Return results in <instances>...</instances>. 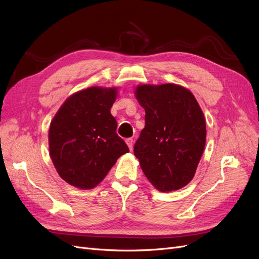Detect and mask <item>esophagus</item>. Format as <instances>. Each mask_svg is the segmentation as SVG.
<instances>
[{"instance_id": "esophagus-1", "label": "esophagus", "mask_w": 259, "mask_h": 259, "mask_svg": "<svg viewBox=\"0 0 259 259\" xmlns=\"http://www.w3.org/2000/svg\"><path fill=\"white\" fill-rule=\"evenodd\" d=\"M125 142H126V144H127V146L130 148V150L132 151L133 150V146H134V140H133V138H127L126 140H125Z\"/></svg>"}]
</instances>
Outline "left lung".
Returning a JSON list of instances; mask_svg holds the SVG:
<instances>
[{
    "label": "left lung",
    "instance_id": "left-lung-1",
    "mask_svg": "<svg viewBox=\"0 0 259 259\" xmlns=\"http://www.w3.org/2000/svg\"><path fill=\"white\" fill-rule=\"evenodd\" d=\"M136 98L146 125L134 154L156 189L178 190L192 180L204 150V115L192 93L176 84L140 85Z\"/></svg>",
    "mask_w": 259,
    "mask_h": 259
}]
</instances>
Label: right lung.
<instances>
[{
  "mask_svg": "<svg viewBox=\"0 0 259 259\" xmlns=\"http://www.w3.org/2000/svg\"><path fill=\"white\" fill-rule=\"evenodd\" d=\"M116 89L90 88L70 96L51 123L50 154L60 177L92 189L130 149L110 113Z\"/></svg>",
  "mask_w": 259,
  "mask_h": 259,
  "instance_id": "obj_1",
  "label": "right lung"
}]
</instances>
